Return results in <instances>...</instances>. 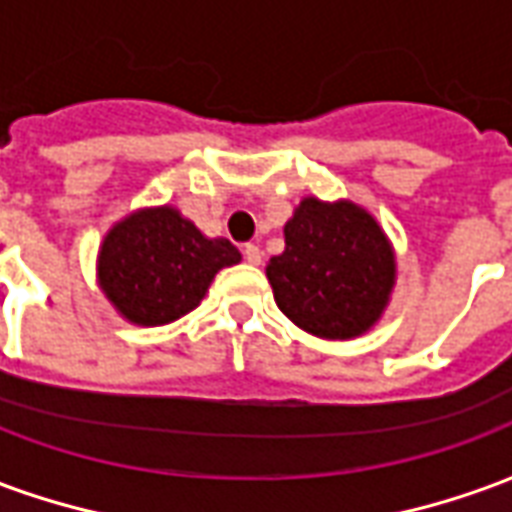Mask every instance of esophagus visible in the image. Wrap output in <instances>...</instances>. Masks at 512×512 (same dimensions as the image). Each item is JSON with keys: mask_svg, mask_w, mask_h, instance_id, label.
Listing matches in <instances>:
<instances>
[{"mask_svg": "<svg viewBox=\"0 0 512 512\" xmlns=\"http://www.w3.org/2000/svg\"><path fill=\"white\" fill-rule=\"evenodd\" d=\"M244 257H246V263H252V266H260V260H263V252H260V246H257V244H246L244 246Z\"/></svg>", "mask_w": 512, "mask_h": 512, "instance_id": "obj_1", "label": "esophagus"}]
</instances>
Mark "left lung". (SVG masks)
<instances>
[{
    "label": "left lung",
    "mask_w": 512,
    "mask_h": 512,
    "mask_svg": "<svg viewBox=\"0 0 512 512\" xmlns=\"http://www.w3.org/2000/svg\"><path fill=\"white\" fill-rule=\"evenodd\" d=\"M266 277L290 321L323 340L373 329L395 288V249L370 213L351 200L304 197L285 224V252Z\"/></svg>",
    "instance_id": "1"
}]
</instances>
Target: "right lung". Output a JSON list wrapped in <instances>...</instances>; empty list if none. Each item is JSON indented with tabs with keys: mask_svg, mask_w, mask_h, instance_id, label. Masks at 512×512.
Wrapping results in <instances>:
<instances>
[{
	"mask_svg": "<svg viewBox=\"0 0 512 512\" xmlns=\"http://www.w3.org/2000/svg\"><path fill=\"white\" fill-rule=\"evenodd\" d=\"M241 263L227 238H205L180 211L142 208L106 233L98 285L126 321L164 326L191 312L213 277Z\"/></svg>",
	"mask_w": 512,
	"mask_h": 512,
	"instance_id": "1",
	"label": "right lung"
}]
</instances>
